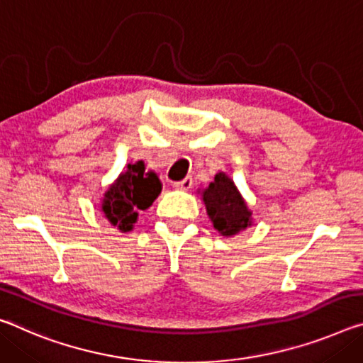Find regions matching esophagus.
<instances>
[{
	"mask_svg": "<svg viewBox=\"0 0 363 363\" xmlns=\"http://www.w3.org/2000/svg\"><path fill=\"white\" fill-rule=\"evenodd\" d=\"M192 186H194V179L191 176L186 177V179L179 181V182H174V187L179 189V191H191Z\"/></svg>",
	"mask_w": 363,
	"mask_h": 363,
	"instance_id": "esophagus-1",
	"label": "esophagus"
}]
</instances>
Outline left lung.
Returning <instances> with one entry per match:
<instances>
[{"label": "left lung", "mask_w": 363, "mask_h": 363, "mask_svg": "<svg viewBox=\"0 0 363 363\" xmlns=\"http://www.w3.org/2000/svg\"><path fill=\"white\" fill-rule=\"evenodd\" d=\"M203 202L213 228L220 234L234 235L250 226L252 213L234 182L223 172L216 174L215 182L203 191Z\"/></svg>", "instance_id": "left-lung-1"}]
</instances>
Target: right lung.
<instances>
[{
    "instance_id": "obj_1",
    "label": "right lung",
    "mask_w": 363,
    "mask_h": 363,
    "mask_svg": "<svg viewBox=\"0 0 363 363\" xmlns=\"http://www.w3.org/2000/svg\"><path fill=\"white\" fill-rule=\"evenodd\" d=\"M161 192V182L155 172H147L143 161L128 164L118 181L108 189L101 210L113 226L130 231L137 221V210H147Z\"/></svg>"
}]
</instances>
